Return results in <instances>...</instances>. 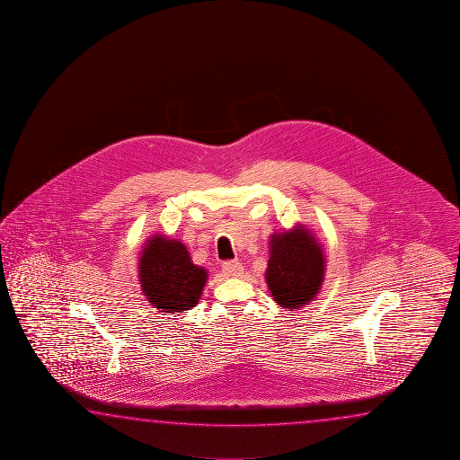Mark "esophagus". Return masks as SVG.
Returning <instances> with one entry per match:
<instances>
[{
	"mask_svg": "<svg viewBox=\"0 0 460 460\" xmlns=\"http://www.w3.org/2000/svg\"><path fill=\"white\" fill-rule=\"evenodd\" d=\"M222 270L226 277H240L243 273V265L238 261H226L222 265Z\"/></svg>",
	"mask_w": 460,
	"mask_h": 460,
	"instance_id": "34e87169",
	"label": "esophagus"
}]
</instances>
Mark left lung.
<instances>
[{"label": "left lung", "mask_w": 460, "mask_h": 460, "mask_svg": "<svg viewBox=\"0 0 460 460\" xmlns=\"http://www.w3.org/2000/svg\"><path fill=\"white\" fill-rule=\"evenodd\" d=\"M269 246L265 280L273 301L281 307L297 309L317 296L325 275V256L314 234L297 226L273 234Z\"/></svg>", "instance_id": "8db88e82"}]
</instances>
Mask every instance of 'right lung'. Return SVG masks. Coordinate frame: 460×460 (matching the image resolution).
Listing matches in <instances>:
<instances>
[{
    "mask_svg": "<svg viewBox=\"0 0 460 460\" xmlns=\"http://www.w3.org/2000/svg\"><path fill=\"white\" fill-rule=\"evenodd\" d=\"M140 285L151 305L163 312H183L195 307L208 272L191 262L183 243L155 234L141 252Z\"/></svg>",
    "mask_w": 460,
    "mask_h": 460,
    "instance_id": "right-lung-1",
    "label": "right lung"
}]
</instances>
